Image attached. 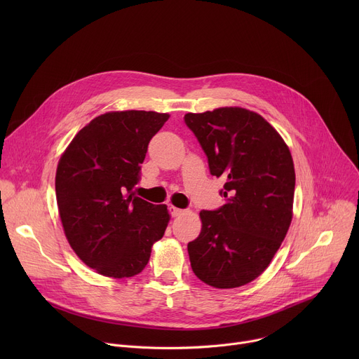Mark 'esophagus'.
Returning a JSON list of instances; mask_svg holds the SVG:
<instances>
[{
	"label": "esophagus",
	"mask_w": 359,
	"mask_h": 359,
	"mask_svg": "<svg viewBox=\"0 0 359 359\" xmlns=\"http://www.w3.org/2000/svg\"><path fill=\"white\" fill-rule=\"evenodd\" d=\"M169 213H170L172 217H179V216H182V215L184 213V210L177 209V208H175V206H170V208H169Z\"/></svg>",
	"instance_id": "1"
}]
</instances>
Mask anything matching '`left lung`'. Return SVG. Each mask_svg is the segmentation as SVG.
Segmentation results:
<instances>
[{
    "label": "left lung",
    "mask_w": 359,
    "mask_h": 359,
    "mask_svg": "<svg viewBox=\"0 0 359 359\" xmlns=\"http://www.w3.org/2000/svg\"><path fill=\"white\" fill-rule=\"evenodd\" d=\"M213 176L227 182L217 210H201V231L187 244L193 273L216 288L257 278L271 263L292 219L294 163L278 132L259 114L219 108L186 114Z\"/></svg>",
    "instance_id": "left-lung-1"
}]
</instances>
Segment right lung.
Instances as JSON below:
<instances>
[{
  "mask_svg": "<svg viewBox=\"0 0 359 359\" xmlns=\"http://www.w3.org/2000/svg\"><path fill=\"white\" fill-rule=\"evenodd\" d=\"M168 114L108 112L92 119L60 159L55 191L65 236L78 257L96 273L139 274L151 245L170 220L166 204L132 193L140 180L147 144Z\"/></svg>",
  "mask_w": 359,
  "mask_h": 359,
  "instance_id": "add662e5",
  "label": "right lung"
}]
</instances>
